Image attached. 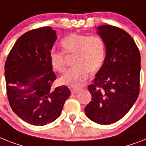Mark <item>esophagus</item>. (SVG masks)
I'll list each match as a JSON object with an SVG mask.
<instances>
[{
  "instance_id": "1",
  "label": "esophagus",
  "mask_w": 146,
  "mask_h": 146,
  "mask_svg": "<svg viewBox=\"0 0 146 146\" xmlns=\"http://www.w3.org/2000/svg\"><path fill=\"white\" fill-rule=\"evenodd\" d=\"M80 92V89L79 88H73L71 90V92L72 94H76V93H78V92Z\"/></svg>"
}]
</instances>
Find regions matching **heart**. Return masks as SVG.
<instances>
[{"label": "heart", "mask_w": 146, "mask_h": 146, "mask_svg": "<svg viewBox=\"0 0 146 146\" xmlns=\"http://www.w3.org/2000/svg\"><path fill=\"white\" fill-rule=\"evenodd\" d=\"M63 52L75 54V67L68 69L60 78L63 85L78 87L84 84L89 71L96 72L102 68L105 59L106 45L102 37L73 33L60 42ZM50 65L54 70L62 73L66 69V58L63 52L53 50L49 54Z\"/></svg>", "instance_id": "b5f03b06"}]
</instances>
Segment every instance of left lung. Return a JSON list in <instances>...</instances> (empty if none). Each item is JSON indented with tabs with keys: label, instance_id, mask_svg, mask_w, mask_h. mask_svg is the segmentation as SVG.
<instances>
[{
	"label": "left lung",
	"instance_id": "obj_1",
	"mask_svg": "<svg viewBox=\"0 0 146 146\" xmlns=\"http://www.w3.org/2000/svg\"><path fill=\"white\" fill-rule=\"evenodd\" d=\"M98 34L105 42L106 56L88 86L92 100L85 113L96 123L110 125L125 116L139 96L141 57L133 38L122 29L102 25Z\"/></svg>",
	"mask_w": 146,
	"mask_h": 146
}]
</instances>
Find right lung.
<instances>
[{
    "instance_id": "1",
    "label": "right lung",
    "mask_w": 146,
    "mask_h": 146,
    "mask_svg": "<svg viewBox=\"0 0 146 146\" xmlns=\"http://www.w3.org/2000/svg\"><path fill=\"white\" fill-rule=\"evenodd\" d=\"M56 39L52 27L27 31L19 38L5 62V80L9 105L19 117L43 126L60 116L71 95L66 86L51 87L56 76L49 54Z\"/></svg>"
}]
</instances>
